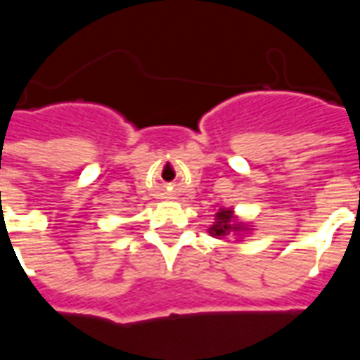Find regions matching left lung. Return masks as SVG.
<instances>
[{
	"instance_id": "obj_1",
	"label": "left lung",
	"mask_w": 360,
	"mask_h": 360,
	"mask_svg": "<svg viewBox=\"0 0 360 360\" xmlns=\"http://www.w3.org/2000/svg\"><path fill=\"white\" fill-rule=\"evenodd\" d=\"M250 226L237 219L231 208H219L214 216L212 226L208 227V233L216 239H224L227 235H237V239H243V235L249 233Z\"/></svg>"
}]
</instances>
